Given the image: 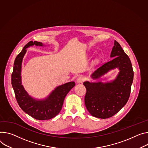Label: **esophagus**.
Instances as JSON below:
<instances>
[{"instance_id": "esophagus-1", "label": "esophagus", "mask_w": 148, "mask_h": 148, "mask_svg": "<svg viewBox=\"0 0 148 148\" xmlns=\"http://www.w3.org/2000/svg\"><path fill=\"white\" fill-rule=\"evenodd\" d=\"M85 80V78L83 76H79L77 78V83H82L83 82H84V81Z\"/></svg>"}]
</instances>
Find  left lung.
Returning <instances> with one entry per match:
<instances>
[{
	"instance_id": "1",
	"label": "left lung",
	"mask_w": 148,
	"mask_h": 148,
	"mask_svg": "<svg viewBox=\"0 0 148 148\" xmlns=\"http://www.w3.org/2000/svg\"><path fill=\"white\" fill-rule=\"evenodd\" d=\"M111 52L114 58L103 64L95 71L92 78H98L109 70L118 68L120 72L111 83H83L86 88L85 105L94 117L107 119L112 117L127 102L133 79V70L130 58L116 41Z\"/></svg>"
}]
</instances>
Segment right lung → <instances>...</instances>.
<instances>
[{
	"instance_id": "right-lung-1",
	"label": "right lung",
	"mask_w": 148,
	"mask_h": 148,
	"mask_svg": "<svg viewBox=\"0 0 148 148\" xmlns=\"http://www.w3.org/2000/svg\"><path fill=\"white\" fill-rule=\"evenodd\" d=\"M34 45H43L40 42L31 41L23 47L14 62L11 77L12 85L16 101L23 112L36 120H48L54 117L60 113L66 95L74 87L75 83L69 82L57 87L45 100H36L29 96L22 85L21 71L22 59L26 52V48Z\"/></svg>"
}]
</instances>
